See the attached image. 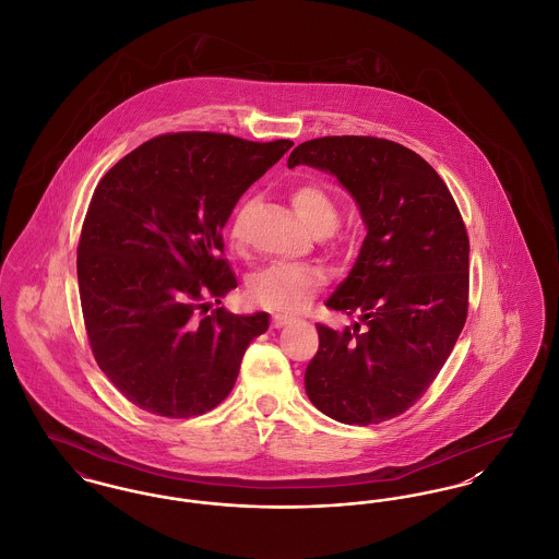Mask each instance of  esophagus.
<instances>
[{"label": "esophagus", "instance_id": "1", "mask_svg": "<svg viewBox=\"0 0 559 559\" xmlns=\"http://www.w3.org/2000/svg\"><path fill=\"white\" fill-rule=\"evenodd\" d=\"M289 323H294V319L287 317V314H274V317H272V325L276 329L285 328V325H289Z\"/></svg>", "mask_w": 559, "mask_h": 559}]
</instances>
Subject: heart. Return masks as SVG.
<instances>
[{
  "mask_svg": "<svg viewBox=\"0 0 559 559\" xmlns=\"http://www.w3.org/2000/svg\"><path fill=\"white\" fill-rule=\"evenodd\" d=\"M292 204L301 222L314 234H329L335 230L340 219V202L328 186L317 181L299 183L292 190ZM247 217L249 202H242L231 213L228 224V242L234 251L247 247ZM325 276L314 265L301 263H276L258 272L249 285V297L255 306L270 312L292 314L304 310L317 292L323 287Z\"/></svg>",
  "mask_w": 559,
  "mask_h": 559,
  "instance_id": "heart-1",
  "label": "heart"
}]
</instances>
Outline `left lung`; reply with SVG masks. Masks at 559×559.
<instances>
[{
    "label": "left lung",
    "mask_w": 559,
    "mask_h": 559,
    "mask_svg": "<svg viewBox=\"0 0 559 559\" xmlns=\"http://www.w3.org/2000/svg\"><path fill=\"white\" fill-rule=\"evenodd\" d=\"M333 173L355 197L367 236L328 308L362 323H317L308 399L344 425L405 414L448 361L468 314V234L445 181L389 139L342 134L299 143L289 168Z\"/></svg>",
    "instance_id": "obj_1"
}]
</instances>
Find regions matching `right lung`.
Listing matches in <instances>:
<instances>
[{
  "label": "right lung",
  "instance_id": "add662e5",
  "mask_svg": "<svg viewBox=\"0 0 559 559\" xmlns=\"http://www.w3.org/2000/svg\"><path fill=\"white\" fill-rule=\"evenodd\" d=\"M292 145L166 132L97 183L78 242L82 314L100 371L139 409L192 418L230 394L267 314L209 312L236 287L222 230Z\"/></svg>",
  "mask_w": 559,
  "mask_h": 559
}]
</instances>
